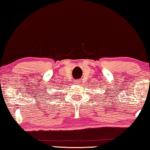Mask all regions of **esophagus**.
Here are the masks:
<instances>
[{
	"mask_svg": "<svg viewBox=\"0 0 150 150\" xmlns=\"http://www.w3.org/2000/svg\"><path fill=\"white\" fill-rule=\"evenodd\" d=\"M80 82H81V81H79V80H77L76 81H75V83H76L77 84H80Z\"/></svg>",
	"mask_w": 150,
	"mask_h": 150,
	"instance_id": "34e87169",
	"label": "esophagus"
}]
</instances>
